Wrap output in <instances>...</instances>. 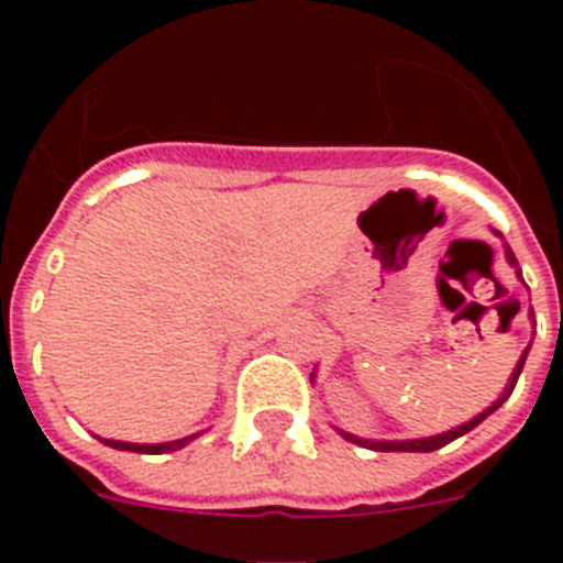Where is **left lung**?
Returning <instances> with one entry per match:
<instances>
[{
    "label": "left lung",
    "mask_w": 563,
    "mask_h": 563,
    "mask_svg": "<svg viewBox=\"0 0 563 563\" xmlns=\"http://www.w3.org/2000/svg\"><path fill=\"white\" fill-rule=\"evenodd\" d=\"M507 262H510V265H516L514 251H507ZM519 276H521V273H519ZM530 316H533V310H530ZM527 352H530V346H527V350L521 352V357H519V363H516L514 375H510V383H507L505 395H501L499 400H496L494 406H490V409H485L479 417H474V420L465 422V426H460V429L445 431V434H437V437H426V440H400V442H372V440H357V437L343 434V431H341V434L346 437V440H350V442H357V445H363V449H372V451H437V449H442V445H449V442H454L456 437H462V434H467V431H471V429H476V426H479V422L485 420L487 415H494V411L499 409L501 402H505L507 397H510V391L516 389V380H519V375H521V366H525V361H527Z\"/></svg>",
    "instance_id": "1"
}]
</instances>
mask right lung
Returning <instances> with one entry per match:
<instances>
[{"mask_svg":"<svg viewBox=\"0 0 563 563\" xmlns=\"http://www.w3.org/2000/svg\"><path fill=\"white\" fill-rule=\"evenodd\" d=\"M194 437H183V440H174V442H161V445H134V442H118V440H101V442H107L109 449L134 451V454H168V451L183 449V445H186V442H191Z\"/></svg>","mask_w":563,"mask_h":563,"instance_id":"add662e5","label":"right lung"}]
</instances>
